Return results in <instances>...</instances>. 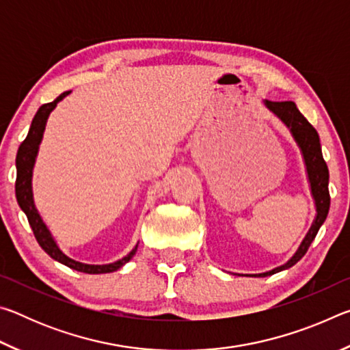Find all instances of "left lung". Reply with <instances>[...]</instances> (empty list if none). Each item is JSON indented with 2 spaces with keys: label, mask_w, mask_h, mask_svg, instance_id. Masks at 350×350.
<instances>
[{
  "label": "left lung",
  "mask_w": 350,
  "mask_h": 350,
  "mask_svg": "<svg viewBox=\"0 0 350 350\" xmlns=\"http://www.w3.org/2000/svg\"><path fill=\"white\" fill-rule=\"evenodd\" d=\"M265 106H267L273 114H276L284 123H286V126L290 129V133H292V135L295 137L296 144H298L301 151H303L307 176H309V182H310L312 196L315 199L317 216L313 219L310 230L307 232L306 238L303 239V242H301V245L298 247V250H296L293 256L290 258L286 264L281 265V267L265 271V273L253 275L256 278L278 273V271L290 269L292 265L298 262V260L304 256L306 252L309 250V247L312 244V241L315 239L319 227H321L325 221V217H327L329 206H330L329 170L323 159L321 144H319V135L317 133V129L306 120V117L301 114L293 102H270V100H265Z\"/></svg>",
  "instance_id": "left-lung-1"
}]
</instances>
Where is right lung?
Returning <instances> with one entry per match:
<instances>
[{
	"label": "right lung",
	"mask_w": 350,
	"mask_h": 350,
	"mask_svg": "<svg viewBox=\"0 0 350 350\" xmlns=\"http://www.w3.org/2000/svg\"><path fill=\"white\" fill-rule=\"evenodd\" d=\"M70 91L63 92L62 96H58L54 102L46 103L40 106V109L35 114L32 125L29 128L27 137L23 140V144L18 148V152H16V182H15V194L16 200H18V205L21 210L26 213L27 221L31 224V228L35 234V239L38 241L40 247L49 254L52 259L58 260L64 265H68L69 269H74L77 271H83V273H91V275H98V273H111V271H116L120 269L122 265H125L129 259H131L135 252H137V245H135L131 252H129L125 258L116 260L112 264H105V265H91V264H83L79 260L70 259L66 256L58 245L55 244L54 238H52L49 230H47L46 224L43 219L40 217L37 208L33 205V194H32V170L35 163V157H37L38 152V145L43 137L46 120L52 109L55 108L57 103L68 96Z\"/></svg>",
	"instance_id": "obj_1"
}]
</instances>
